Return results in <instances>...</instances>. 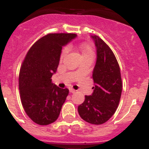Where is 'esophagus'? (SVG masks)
Here are the masks:
<instances>
[{
  "label": "esophagus",
  "mask_w": 149,
  "mask_h": 149,
  "mask_svg": "<svg viewBox=\"0 0 149 149\" xmlns=\"http://www.w3.org/2000/svg\"><path fill=\"white\" fill-rule=\"evenodd\" d=\"M75 92H76V91H75V90L72 89V88H70V93H74Z\"/></svg>",
  "instance_id": "34e87169"
}]
</instances>
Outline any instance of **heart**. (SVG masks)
Listing matches in <instances>:
<instances>
[{
  "mask_svg": "<svg viewBox=\"0 0 149 149\" xmlns=\"http://www.w3.org/2000/svg\"><path fill=\"white\" fill-rule=\"evenodd\" d=\"M77 49L80 51L81 54V58H93L94 56V51H93V47L90 45L89 43H81L80 45L77 46ZM67 53H68V48L65 47L63 48L61 50V56H60V58L63 59L64 57L66 56Z\"/></svg>",
  "mask_w": 149,
  "mask_h": 149,
  "instance_id": "heart-1",
  "label": "heart"
}]
</instances>
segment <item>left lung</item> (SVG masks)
<instances>
[{"mask_svg": "<svg viewBox=\"0 0 149 149\" xmlns=\"http://www.w3.org/2000/svg\"><path fill=\"white\" fill-rule=\"evenodd\" d=\"M96 47V65L93 71L95 86L91 96H85L78 107L81 119L94 125L106 123L115 113L122 93L120 69L113 51L97 36H92Z\"/></svg>", "mask_w": 149, "mask_h": 149, "instance_id": "left-lung-1", "label": "left lung"}]
</instances>
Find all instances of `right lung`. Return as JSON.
<instances>
[{
	"label": "right lung",
	"mask_w": 149,
	"mask_h": 149,
	"mask_svg": "<svg viewBox=\"0 0 149 149\" xmlns=\"http://www.w3.org/2000/svg\"><path fill=\"white\" fill-rule=\"evenodd\" d=\"M76 37L73 33H49L30 47L19 73V90L25 112L36 124L47 125L58 119L69 93L52 82L63 46Z\"/></svg>",
	"instance_id": "1"
}]
</instances>
